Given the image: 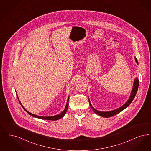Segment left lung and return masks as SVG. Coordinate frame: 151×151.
Listing matches in <instances>:
<instances>
[{
    "instance_id": "8db88e82",
    "label": "left lung",
    "mask_w": 151,
    "mask_h": 151,
    "mask_svg": "<svg viewBox=\"0 0 151 151\" xmlns=\"http://www.w3.org/2000/svg\"><path fill=\"white\" fill-rule=\"evenodd\" d=\"M135 60L137 63L138 65V62L136 57H135ZM138 86H139V80L137 78H135V80H134V84H133V89H132V93H131V95H130V96L129 97V99L127 100V102L125 103L123 106H122L121 107H119V109H114V110H112V111H108V112L99 111H98L97 109H96L91 106V102H90V101H89V104H90L91 108L93 110V111L96 114L99 115V116L103 117H109L115 116L116 114L120 113L122 110H124V109H126L127 107H128L130 105V104L133 101V99H134V98H135V96H136V94H137V91H138Z\"/></svg>"
}]
</instances>
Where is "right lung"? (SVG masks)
<instances>
[{"instance_id":"obj_1","label":"right lung","mask_w":151,"mask_h":151,"mask_svg":"<svg viewBox=\"0 0 151 151\" xmlns=\"http://www.w3.org/2000/svg\"><path fill=\"white\" fill-rule=\"evenodd\" d=\"M17 97L18 98V101H19V102L20 103V104L21 105V106L22 107V108L24 109V111H25L27 113H28L29 115H30L31 116H32V117H36V118H38V119H43V120H47L52 121L59 120V119H61L62 117H63L65 116V114H66V113L67 111V109H68V108L69 97H68V99H67V102L66 106L65 109L63 111V112H62L60 113V114H59V115H55V116H45V117H44V116H37V115H34V114H31L30 112H29V111H27L26 109H24V106L22 105V104H21V102H20V101H19V98H18V97L17 96Z\"/></svg>"}]
</instances>
